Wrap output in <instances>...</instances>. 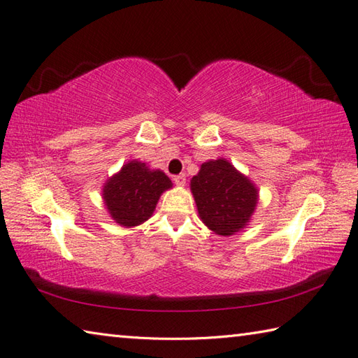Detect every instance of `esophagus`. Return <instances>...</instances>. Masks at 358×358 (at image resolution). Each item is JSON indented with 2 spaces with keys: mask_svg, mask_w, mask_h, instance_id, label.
Listing matches in <instances>:
<instances>
[{
  "mask_svg": "<svg viewBox=\"0 0 358 358\" xmlns=\"http://www.w3.org/2000/svg\"><path fill=\"white\" fill-rule=\"evenodd\" d=\"M173 183L177 186H185L186 185V175L181 173V175H177V177L173 178Z\"/></svg>",
  "mask_w": 358,
  "mask_h": 358,
  "instance_id": "1",
  "label": "esophagus"
}]
</instances>
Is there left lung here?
Wrapping results in <instances>:
<instances>
[{
  "instance_id": "8db88e82",
  "label": "left lung",
  "mask_w": 358,
  "mask_h": 358,
  "mask_svg": "<svg viewBox=\"0 0 358 358\" xmlns=\"http://www.w3.org/2000/svg\"><path fill=\"white\" fill-rule=\"evenodd\" d=\"M191 191L201 222L224 237L249 223L258 201L255 185L224 158L203 163Z\"/></svg>"
}]
</instances>
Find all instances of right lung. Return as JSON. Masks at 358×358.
Returning a JSON list of instances; mask_svg holds the SVG:
<instances>
[{"label":"right lung","mask_w":358,"mask_h":358,"mask_svg":"<svg viewBox=\"0 0 358 358\" xmlns=\"http://www.w3.org/2000/svg\"><path fill=\"white\" fill-rule=\"evenodd\" d=\"M172 187L169 177L146 163L129 162L103 187V200L120 226H138L152 217L159 196Z\"/></svg>","instance_id":"obj_1"}]
</instances>
